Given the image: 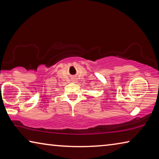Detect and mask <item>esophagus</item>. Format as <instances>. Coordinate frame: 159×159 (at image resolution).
Instances as JSON below:
<instances>
[{"instance_id": "obj_1", "label": "esophagus", "mask_w": 159, "mask_h": 159, "mask_svg": "<svg viewBox=\"0 0 159 159\" xmlns=\"http://www.w3.org/2000/svg\"><path fill=\"white\" fill-rule=\"evenodd\" d=\"M76 79H74L73 80H72V81H74H74H76Z\"/></svg>"}]
</instances>
